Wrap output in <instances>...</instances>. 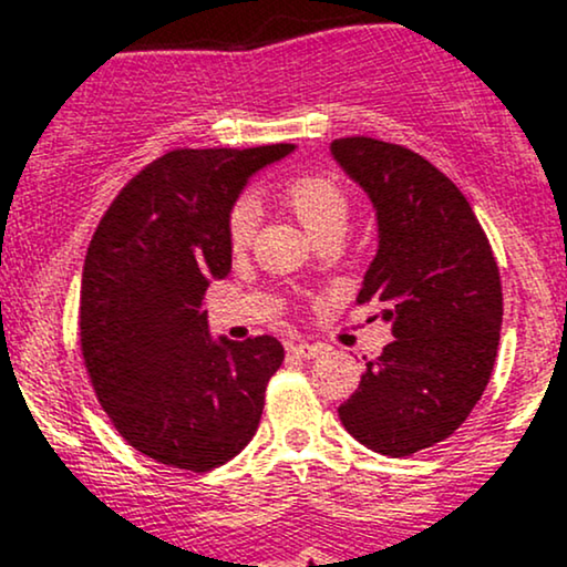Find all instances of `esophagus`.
Wrapping results in <instances>:
<instances>
[{"instance_id":"1","label":"esophagus","mask_w":567,"mask_h":567,"mask_svg":"<svg viewBox=\"0 0 567 567\" xmlns=\"http://www.w3.org/2000/svg\"><path fill=\"white\" fill-rule=\"evenodd\" d=\"M288 354L301 357V360H315V357L322 354V347H320V343H306V341H301V343H290Z\"/></svg>"}]
</instances>
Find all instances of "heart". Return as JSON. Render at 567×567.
Instances as JSON below:
<instances>
[{
    "label": "heart",
    "instance_id": "heart-1",
    "mask_svg": "<svg viewBox=\"0 0 567 567\" xmlns=\"http://www.w3.org/2000/svg\"><path fill=\"white\" fill-rule=\"evenodd\" d=\"M285 205L311 239L338 234L341 237L349 224V199L343 188L328 175H298L282 188ZM256 207L250 202H239L229 216V247L234 252L245 250L256 234Z\"/></svg>",
    "mask_w": 567,
    "mask_h": 567
}]
</instances>
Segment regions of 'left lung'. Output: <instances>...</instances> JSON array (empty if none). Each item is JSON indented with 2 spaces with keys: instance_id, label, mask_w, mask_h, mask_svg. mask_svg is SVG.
I'll return each instance as SVG.
<instances>
[{
  "instance_id": "left-lung-1",
  "label": "left lung",
  "mask_w": 567,
  "mask_h": 567,
  "mask_svg": "<svg viewBox=\"0 0 567 567\" xmlns=\"http://www.w3.org/2000/svg\"><path fill=\"white\" fill-rule=\"evenodd\" d=\"M330 154L379 226L357 301L379 303L394 336L338 415L357 442L402 458L451 437L483 396L504 317L498 266L472 205L432 162L365 135Z\"/></svg>"
}]
</instances>
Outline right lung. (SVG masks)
<instances>
[{"instance_id": "1", "label": "right lung", "mask_w": 567, "mask_h": 567, "mask_svg": "<svg viewBox=\"0 0 567 567\" xmlns=\"http://www.w3.org/2000/svg\"><path fill=\"white\" fill-rule=\"evenodd\" d=\"M292 152L175 148L116 194L93 234L80 290L84 368L116 432L159 464L216 470L256 434L285 349L275 336L213 338L202 298L231 271L234 202Z\"/></svg>"}]
</instances>
